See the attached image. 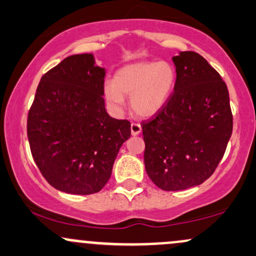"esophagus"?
<instances>
[{"label":"esophagus","instance_id":"obj_1","mask_svg":"<svg viewBox=\"0 0 256 256\" xmlns=\"http://www.w3.org/2000/svg\"><path fill=\"white\" fill-rule=\"evenodd\" d=\"M140 131H142V128H140V125L138 124V122H132V124H131V134H134V136H137L138 134H140Z\"/></svg>","mask_w":256,"mask_h":256}]
</instances>
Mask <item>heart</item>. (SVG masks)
Segmentation results:
<instances>
[{
    "mask_svg": "<svg viewBox=\"0 0 256 256\" xmlns=\"http://www.w3.org/2000/svg\"><path fill=\"white\" fill-rule=\"evenodd\" d=\"M174 80V67L166 61L132 64L116 73L114 84H106V98L114 108L122 110L125 101L122 94L131 95L134 110L142 116H150L166 104Z\"/></svg>",
    "mask_w": 256,
    "mask_h": 256,
    "instance_id": "obj_1",
    "label": "heart"
}]
</instances>
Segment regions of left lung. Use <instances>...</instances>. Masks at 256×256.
Wrapping results in <instances>:
<instances>
[{"mask_svg":"<svg viewBox=\"0 0 256 256\" xmlns=\"http://www.w3.org/2000/svg\"><path fill=\"white\" fill-rule=\"evenodd\" d=\"M174 89L150 119L143 120L146 171L152 183L178 192L207 180L224 156L234 116L228 86L204 58H173Z\"/></svg>","mask_w":256,"mask_h":256,"instance_id":"8db88e82","label":"left lung"}]
</instances>
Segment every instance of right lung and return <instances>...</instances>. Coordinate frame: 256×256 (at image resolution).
Returning a JSON list of instances; mask_svg holds the SVG:
<instances>
[{
  "instance_id": "right-lung-1",
  "label": "right lung",
  "mask_w": 256,
  "mask_h": 256,
  "mask_svg": "<svg viewBox=\"0 0 256 256\" xmlns=\"http://www.w3.org/2000/svg\"><path fill=\"white\" fill-rule=\"evenodd\" d=\"M104 68L91 54L64 58L44 73L28 116L32 158L46 180L74 195L98 192L110 178L128 120L104 108Z\"/></svg>"
}]
</instances>
